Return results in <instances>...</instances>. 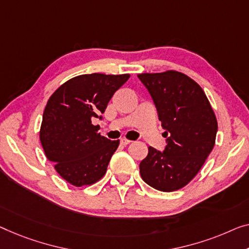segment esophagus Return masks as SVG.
Listing matches in <instances>:
<instances>
[{"mask_svg": "<svg viewBox=\"0 0 249 249\" xmlns=\"http://www.w3.org/2000/svg\"><path fill=\"white\" fill-rule=\"evenodd\" d=\"M131 142H132V141H129L127 139H122L121 140V144H123V145H127V144H129Z\"/></svg>", "mask_w": 249, "mask_h": 249, "instance_id": "1", "label": "esophagus"}]
</instances>
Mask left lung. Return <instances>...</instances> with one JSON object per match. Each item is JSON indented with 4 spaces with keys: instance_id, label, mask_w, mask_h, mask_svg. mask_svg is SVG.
Here are the masks:
<instances>
[{
    "instance_id": "left-lung-1",
    "label": "left lung",
    "mask_w": 249,
    "mask_h": 249,
    "mask_svg": "<svg viewBox=\"0 0 249 249\" xmlns=\"http://www.w3.org/2000/svg\"><path fill=\"white\" fill-rule=\"evenodd\" d=\"M150 92L166 139L164 151L148 147L140 163L144 182L163 192L187 185L213 151L217 118L205 91L190 77L176 70L137 75Z\"/></svg>"
}]
</instances>
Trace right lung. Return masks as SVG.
<instances>
[{
    "label": "right lung",
    "instance_id": "1",
    "mask_svg": "<svg viewBox=\"0 0 249 249\" xmlns=\"http://www.w3.org/2000/svg\"><path fill=\"white\" fill-rule=\"evenodd\" d=\"M129 78L90 73L62 84L48 101L40 127V142L59 176L75 187L90 185L105 176L120 140L98 133L91 120L105 112L114 92Z\"/></svg>",
    "mask_w": 249,
    "mask_h": 249
}]
</instances>
